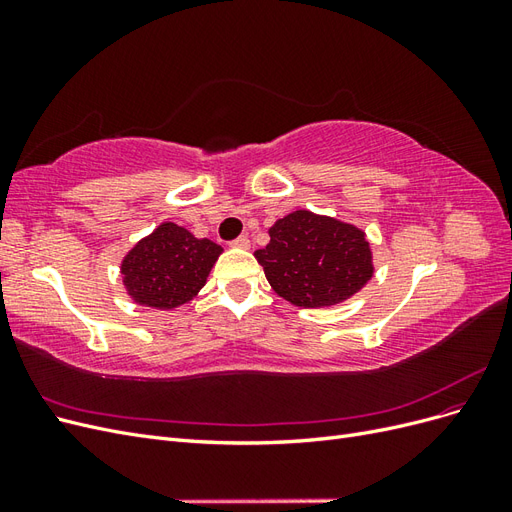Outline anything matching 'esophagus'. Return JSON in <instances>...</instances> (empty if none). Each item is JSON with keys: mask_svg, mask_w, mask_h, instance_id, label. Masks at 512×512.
I'll return each instance as SVG.
<instances>
[{"mask_svg": "<svg viewBox=\"0 0 512 512\" xmlns=\"http://www.w3.org/2000/svg\"><path fill=\"white\" fill-rule=\"evenodd\" d=\"M230 245H232V247H241V250H247V247H250V237L241 235V237H237L235 241H232Z\"/></svg>", "mask_w": 512, "mask_h": 512, "instance_id": "obj_1", "label": "esophagus"}]
</instances>
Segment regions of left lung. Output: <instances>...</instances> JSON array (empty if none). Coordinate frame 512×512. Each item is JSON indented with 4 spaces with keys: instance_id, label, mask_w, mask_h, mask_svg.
I'll return each instance as SVG.
<instances>
[{
    "instance_id": "left-lung-1",
    "label": "left lung",
    "mask_w": 512,
    "mask_h": 512,
    "mask_svg": "<svg viewBox=\"0 0 512 512\" xmlns=\"http://www.w3.org/2000/svg\"><path fill=\"white\" fill-rule=\"evenodd\" d=\"M256 250L271 288L299 307H329L350 299L374 275L365 232L312 211H292L269 228Z\"/></svg>"
}]
</instances>
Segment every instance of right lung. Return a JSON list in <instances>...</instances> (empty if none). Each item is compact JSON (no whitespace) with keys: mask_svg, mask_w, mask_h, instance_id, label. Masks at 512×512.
I'll return each instance as SVG.
<instances>
[{"mask_svg":"<svg viewBox=\"0 0 512 512\" xmlns=\"http://www.w3.org/2000/svg\"><path fill=\"white\" fill-rule=\"evenodd\" d=\"M220 254L218 243L164 222L123 258V286L138 305L173 309L196 297Z\"/></svg>","mask_w":512,"mask_h":512,"instance_id":"add662e5","label":"right lung"}]
</instances>
